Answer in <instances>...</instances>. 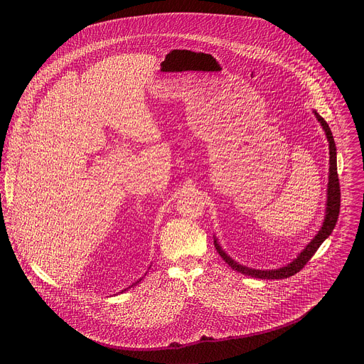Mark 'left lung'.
<instances>
[{"label":"left lung","instance_id":"obj_1","mask_svg":"<svg viewBox=\"0 0 364 364\" xmlns=\"http://www.w3.org/2000/svg\"><path fill=\"white\" fill-rule=\"evenodd\" d=\"M318 122L321 124L327 139H328V146H330V176H328V188H327V209H326V218H324V223L320 229V232L316 235V237L311 240L305 249L296 256V259L291 264H288L287 267H282L279 269H272V271H262V269H252L243 265H239L237 262H235L230 256H228L225 253V250L220 247V245L218 243L216 237H215V246L219 252V255L223 257V261L235 271L243 274V275H249L252 278H259V279H284V278H289L292 275H295L296 272H299L306 262L309 261L311 257L314 256V253L317 252V249L321 246V243L331 235L333 229L336 228L337 219H338V213H340V183H338V174H337V152H336V142L331 134V129L328 127V124L324 121L323 117H320V114H317L314 111Z\"/></svg>","mask_w":364,"mask_h":364}]
</instances>
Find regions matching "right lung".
Instances as JSON below:
<instances>
[{
    "label": "right lung",
    "mask_w": 364,
    "mask_h": 364,
    "mask_svg": "<svg viewBox=\"0 0 364 364\" xmlns=\"http://www.w3.org/2000/svg\"><path fill=\"white\" fill-rule=\"evenodd\" d=\"M139 281H141V279H139ZM139 281H138V282H139ZM134 285H135V284H134Z\"/></svg>",
    "instance_id": "1"
}]
</instances>
